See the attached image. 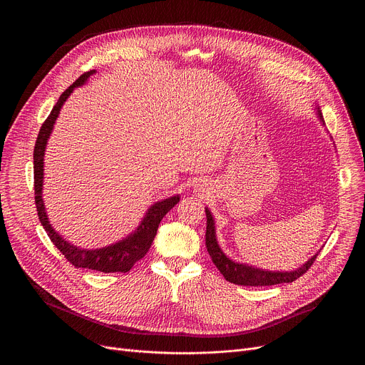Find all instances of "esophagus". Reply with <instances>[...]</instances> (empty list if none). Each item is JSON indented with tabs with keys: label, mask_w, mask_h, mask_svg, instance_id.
I'll return each instance as SVG.
<instances>
[{
	"label": "esophagus",
	"mask_w": 365,
	"mask_h": 365,
	"mask_svg": "<svg viewBox=\"0 0 365 365\" xmlns=\"http://www.w3.org/2000/svg\"><path fill=\"white\" fill-rule=\"evenodd\" d=\"M197 190H199V192H200V187H199V186H197Z\"/></svg>",
	"instance_id": "1"
}]
</instances>
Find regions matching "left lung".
<instances>
[{
  "label": "left lung",
  "mask_w": 365,
  "mask_h": 365,
  "mask_svg": "<svg viewBox=\"0 0 365 365\" xmlns=\"http://www.w3.org/2000/svg\"><path fill=\"white\" fill-rule=\"evenodd\" d=\"M315 110H317L318 118L321 120L322 125H325L321 108L317 107ZM205 212H206L205 242H206L207 252H210L217 269L221 272V274L230 283L240 284V286H272V284H279V283H292L309 270V267L314 264L315 258L318 255V254L312 255L303 266H300L299 269L292 270V272H279V270L273 272V270H266V269H259L255 266H250L245 263L234 262L232 258H230L222 251V248L218 244L215 220L212 217V212L207 210V207H205Z\"/></svg>",
  "instance_id": "obj_1"
}]
</instances>
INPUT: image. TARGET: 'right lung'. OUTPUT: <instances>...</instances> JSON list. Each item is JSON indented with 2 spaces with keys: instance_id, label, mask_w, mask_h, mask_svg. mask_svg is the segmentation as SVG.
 <instances>
[{
  "instance_id": "right-lung-1",
  "label": "right lung",
  "mask_w": 365,
  "mask_h": 365,
  "mask_svg": "<svg viewBox=\"0 0 365 365\" xmlns=\"http://www.w3.org/2000/svg\"><path fill=\"white\" fill-rule=\"evenodd\" d=\"M93 73H96V71H89V72L81 75L61 95V98L56 102V106L53 107V110H51L50 115L43 123V125L38 131L36 145H34V154H33L36 207H37L38 220H40L43 228L46 230L48 238L68 258V262H71L75 267L96 270V272H102V273H115V272L127 273L131 270V267L138 262V259H141L147 254L155 234H158L160 221L180 200L179 195H175V196H170V197H166V199H162V200H158L155 203H153L145 211L138 227L131 234H128L125 238H123L114 244L101 247V248H92V250L76 247L72 242L66 241L58 231H55V228L51 227V224L48 221L44 200H43L44 151H46L47 141L50 138L51 131H53L55 123L61 114V110L63 107V103L66 102V99L71 96V93L73 92L75 88L85 85Z\"/></svg>"
}]
</instances>
